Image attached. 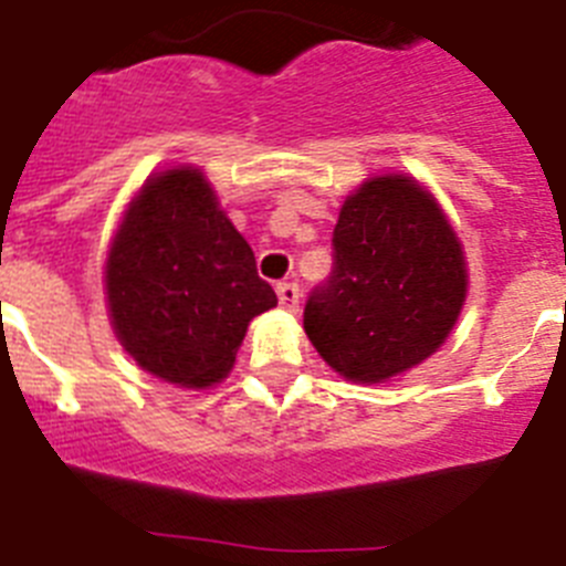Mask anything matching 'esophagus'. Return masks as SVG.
I'll return each mask as SVG.
<instances>
[{"label": "esophagus", "instance_id": "esophagus-1", "mask_svg": "<svg viewBox=\"0 0 566 566\" xmlns=\"http://www.w3.org/2000/svg\"><path fill=\"white\" fill-rule=\"evenodd\" d=\"M277 300H280V306L286 308V312H297V308H300V289H297V283H280V286H277Z\"/></svg>", "mask_w": 566, "mask_h": 566}]
</instances>
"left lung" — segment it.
<instances>
[{"instance_id":"1","label":"left lung","mask_w":566,"mask_h":566,"mask_svg":"<svg viewBox=\"0 0 566 566\" xmlns=\"http://www.w3.org/2000/svg\"><path fill=\"white\" fill-rule=\"evenodd\" d=\"M468 297L462 243L411 175L359 184L334 227V272L308 297L303 328L352 382H388L439 352Z\"/></svg>"}]
</instances>
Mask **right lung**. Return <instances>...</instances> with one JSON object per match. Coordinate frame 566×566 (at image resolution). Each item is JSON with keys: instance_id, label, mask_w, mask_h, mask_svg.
Instances as JSON below:
<instances>
[{"instance_id": "obj_1", "label": "right lung", "mask_w": 566, "mask_h": 566, "mask_svg": "<svg viewBox=\"0 0 566 566\" xmlns=\"http://www.w3.org/2000/svg\"><path fill=\"white\" fill-rule=\"evenodd\" d=\"M104 294L124 352L178 388L227 379L249 323L277 306L252 247L189 164L149 175L127 203L109 240Z\"/></svg>"}]
</instances>
